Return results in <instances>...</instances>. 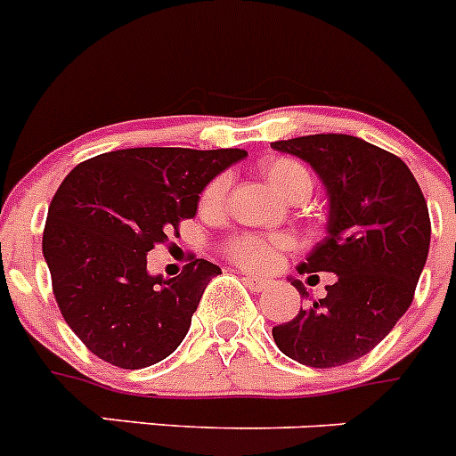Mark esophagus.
Listing matches in <instances>:
<instances>
[{
  "instance_id": "1",
  "label": "esophagus",
  "mask_w": 456,
  "mask_h": 456,
  "mask_svg": "<svg viewBox=\"0 0 456 456\" xmlns=\"http://www.w3.org/2000/svg\"><path fill=\"white\" fill-rule=\"evenodd\" d=\"M242 281H245V286L249 288V290H254V292H263V290H267V288H270V281L267 279H261V276H242Z\"/></svg>"
}]
</instances>
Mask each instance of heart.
<instances>
[{"label":"heart","instance_id":"1","mask_svg":"<svg viewBox=\"0 0 456 456\" xmlns=\"http://www.w3.org/2000/svg\"><path fill=\"white\" fill-rule=\"evenodd\" d=\"M265 180L290 202H301L313 191V175L301 161L292 157H272L261 164ZM232 177L220 173L204 186L200 195V207L204 211H218L227 200ZM290 248L286 236H258V233H238L229 240L227 254L236 265L252 272H265L276 263L279 254Z\"/></svg>","mask_w":456,"mask_h":456}]
</instances>
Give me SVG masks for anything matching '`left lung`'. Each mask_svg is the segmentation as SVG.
Masks as SVG:
<instances>
[{
    "label": "left lung",
    "mask_w": 456,
    "mask_h": 456,
    "mask_svg": "<svg viewBox=\"0 0 456 456\" xmlns=\"http://www.w3.org/2000/svg\"><path fill=\"white\" fill-rule=\"evenodd\" d=\"M272 148L313 166L329 193V233L297 270L338 276L324 299L274 326L272 338L308 367L353 362L389 335L414 299L432 232L428 202L401 157L360 137L308 134ZM292 283L308 295L301 281Z\"/></svg>",
    "instance_id": "left-lung-1"
}]
</instances>
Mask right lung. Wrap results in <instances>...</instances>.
Masks as SVG:
<instances>
[{"label":"right lung","instance_id":"add662e5","mask_svg":"<svg viewBox=\"0 0 456 456\" xmlns=\"http://www.w3.org/2000/svg\"><path fill=\"white\" fill-rule=\"evenodd\" d=\"M240 148H126L76 166L51 200L42 254L62 317L105 362L143 369L186 338L214 263L195 258L173 279L146 270L148 252L193 218L204 186Z\"/></svg>","mask_w":456,"mask_h":456}]
</instances>
